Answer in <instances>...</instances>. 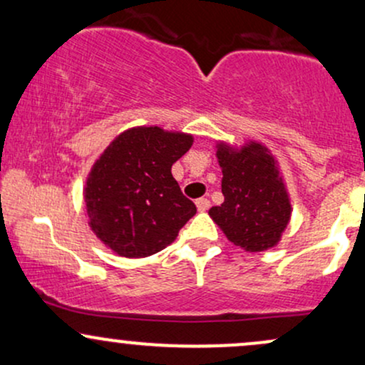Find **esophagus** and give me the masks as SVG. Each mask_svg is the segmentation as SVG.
Segmentation results:
<instances>
[{"mask_svg":"<svg viewBox=\"0 0 365 365\" xmlns=\"http://www.w3.org/2000/svg\"><path fill=\"white\" fill-rule=\"evenodd\" d=\"M195 204H197V209H199L200 212L207 211V209L211 207V202H209V199H204V197H200V199H197Z\"/></svg>","mask_w":365,"mask_h":365,"instance_id":"34e87169","label":"esophagus"}]
</instances>
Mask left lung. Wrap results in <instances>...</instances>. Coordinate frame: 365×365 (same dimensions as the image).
Here are the masks:
<instances>
[{"label": "left lung", "mask_w": 365, "mask_h": 365, "mask_svg": "<svg viewBox=\"0 0 365 365\" xmlns=\"http://www.w3.org/2000/svg\"><path fill=\"white\" fill-rule=\"evenodd\" d=\"M217 159L223 168L225 202L209 209V215L230 242L249 252L278 244L292 207L273 156L261 144L240 150L220 145Z\"/></svg>", "instance_id": "left-lung-1"}]
</instances>
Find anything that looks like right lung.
<instances>
[{
    "label": "right lung",
    "mask_w": 365,
    "mask_h": 365,
    "mask_svg": "<svg viewBox=\"0 0 365 365\" xmlns=\"http://www.w3.org/2000/svg\"><path fill=\"white\" fill-rule=\"evenodd\" d=\"M190 145L185 133L139 127L116 137L96 163L83 199L91 228L116 254H156L195 215V204L171 175Z\"/></svg>",
    "instance_id": "right-lung-1"
}]
</instances>
